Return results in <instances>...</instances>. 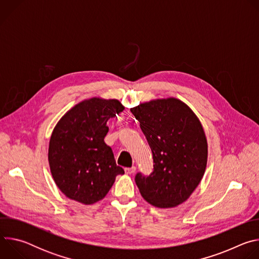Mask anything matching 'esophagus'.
Wrapping results in <instances>:
<instances>
[{
    "label": "esophagus",
    "mask_w": 259,
    "mask_h": 259,
    "mask_svg": "<svg viewBox=\"0 0 259 259\" xmlns=\"http://www.w3.org/2000/svg\"><path fill=\"white\" fill-rule=\"evenodd\" d=\"M136 171V167H130V168H125V172L127 173V174H133L134 172Z\"/></svg>",
    "instance_id": "esophagus-1"
}]
</instances>
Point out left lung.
<instances>
[{"instance_id": "obj_1", "label": "left lung", "mask_w": 259, "mask_h": 259, "mask_svg": "<svg viewBox=\"0 0 259 259\" xmlns=\"http://www.w3.org/2000/svg\"><path fill=\"white\" fill-rule=\"evenodd\" d=\"M130 110L140 123L154 160L150 175H135L141 196L159 208L187 201L207 165V140L199 119L176 98L152 100Z\"/></svg>"}]
</instances>
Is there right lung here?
Segmentation results:
<instances>
[{"instance_id":"1","label":"right lung","mask_w":259,"mask_h":259,"mask_svg":"<svg viewBox=\"0 0 259 259\" xmlns=\"http://www.w3.org/2000/svg\"><path fill=\"white\" fill-rule=\"evenodd\" d=\"M117 99L91 98L60 119L50 138L49 165L58 189L85 205L103 199L124 169L104 142L110 118L123 112Z\"/></svg>"}]
</instances>
